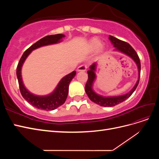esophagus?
I'll use <instances>...</instances> for the list:
<instances>
[{"mask_svg": "<svg viewBox=\"0 0 159 159\" xmlns=\"http://www.w3.org/2000/svg\"><path fill=\"white\" fill-rule=\"evenodd\" d=\"M86 69H87V66L85 65H81L78 67L77 70H78V71H85Z\"/></svg>", "mask_w": 159, "mask_h": 159, "instance_id": "obj_1", "label": "esophagus"}]
</instances>
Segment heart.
Segmentation results:
<instances>
[{"instance_id":"obj_1","label":"heart","mask_w":159,"mask_h":159,"mask_svg":"<svg viewBox=\"0 0 159 159\" xmlns=\"http://www.w3.org/2000/svg\"><path fill=\"white\" fill-rule=\"evenodd\" d=\"M100 44V40L97 38H93L89 43V50L93 51ZM104 50L103 45H100L98 48V52L102 53Z\"/></svg>"}]
</instances>
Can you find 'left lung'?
Instances as JSON below:
<instances>
[{"mask_svg":"<svg viewBox=\"0 0 159 159\" xmlns=\"http://www.w3.org/2000/svg\"><path fill=\"white\" fill-rule=\"evenodd\" d=\"M109 39L110 40L113 46L115 48V50L119 51L123 53V54L127 55L130 57H131L134 60V61L135 62L138 68L139 78L136 84L134 85L133 89L130 91L129 93L119 96L105 97V96H102L96 93L93 89V83L95 81V80L96 79L95 70L96 66H97V62L93 63L89 67V70L88 71V80L87 83L85 84V91L91 101H92L93 102L97 103L102 107H113L115 105H118L119 103H121V102H124L125 100H126L132 95L134 90L136 89L139 82V79H140L141 62L135 50H134L132 48V46L129 44H128V43H127L126 42L117 39V38H115L112 36H109Z\"/></svg>","mask_w":159,"mask_h":159,"instance_id":"1","label":"left lung"}]
</instances>
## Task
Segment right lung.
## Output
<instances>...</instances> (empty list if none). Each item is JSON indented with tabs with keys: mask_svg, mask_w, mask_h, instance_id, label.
<instances>
[{
	"mask_svg": "<svg viewBox=\"0 0 159 159\" xmlns=\"http://www.w3.org/2000/svg\"><path fill=\"white\" fill-rule=\"evenodd\" d=\"M64 37L65 35L61 34H58L46 36L42 38V39L36 42L35 44L32 45L29 48H28L24 52L23 55L22 56L16 68V75L18 81L19 88H20V91L22 97L28 103L33 105L34 107L39 109L45 111L54 110L65 103L68 95L70 83L72 79L75 77L76 71H74L71 73L64 76L60 81V82L57 84L54 91L50 94L44 96H39L30 93L25 88L22 79V67L26 57L34 50H36L42 46L57 44V43L61 42V39Z\"/></svg>",
	"mask_w": 159,
	"mask_h": 159,
	"instance_id": "obj_1",
	"label": "right lung"
}]
</instances>
